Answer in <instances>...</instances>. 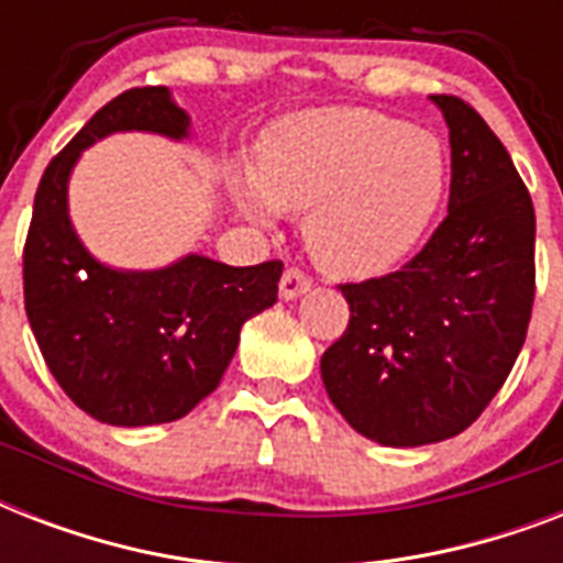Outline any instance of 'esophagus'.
Masks as SVG:
<instances>
[{
	"label": "esophagus",
	"mask_w": 563,
	"mask_h": 563,
	"mask_svg": "<svg viewBox=\"0 0 563 563\" xmlns=\"http://www.w3.org/2000/svg\"><path fill=\"white\" fill-rule=\"evenodd\" d=\"M312 280H309L307 274L300 272V268H286L280 277V298L283 300H295L300 298L303 291H309Z\"/></svg>",
	"instance_id": "1"
}]
</instances>
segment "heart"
Listing matches in <instances>:
<instances>
[{
	"mask_svg": "<svg viewBox=\"0 0 563 563\" xmlns=\"http://www.w3.org/2000/svg\"><path fill=\"white\" fill-rule=\"evenodd\" d=\"M444 189V154L427 131L362 108L307 110L274 128L256 172L236 178L260 224L303 216L309 254L339 277H374L409 254Z\"/></svg>",
	"mask_w": 563,
	"mask_h": 563,
	"instance_id": "b5f03b06",
	"label": "heart"
}]
</instances>
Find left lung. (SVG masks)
<instances>
[{"instance_id":"left-lung-1","label":"left lung","mask_w":563,"mask_h":563,"mask_svg":"<svg viewBox=\"0 0 563 563\" xmlns=\"http://www.w3.org/2000/svg\"><path fill=\"white\" fill-rule=\"evenodd\" d=\"M450 207L400 272L339 286L351 321L321 356L330 400L385 446L453 438L503 388L534 303V207L506 145L459 96Z\"/></svg>"}]
</instances>
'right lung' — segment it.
Returning a JSON list of instances; mask_svg holds the SVG:
<instances>
[{"label":"right lung","instance_id":"right-lung-1","mask_svg":"<svg viewBox=\"0 0 563 563\" xmlns=\"http://www.w3.org/2000/svg\"><path fill=\"white\" fill-rule=\"evenodd\" d=\"M113 131L184 140L189 117L166 87H134L52 157L22 247L25 316L78 409L110 427H152L216 391L242 324L277 300L283 263L233 268L189 254L161 272H117L92 260L69 224L66 184L84 148Z\"/></svg>","mask_w":563,"mask_h":563}]
</instances>
